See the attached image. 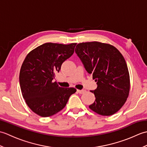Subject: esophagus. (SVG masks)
Listing matches in <instances>:
<instances>
[{
  "label": "esophagus",
  "instance_id": "obj_1",
  "mask_svg": "<svg viewBox=\"0 0 147 147\" xmlns=\"http://www.w3.org/2000/svg\"><path fill=\"white\" fill-rule=\"evenodd\" d=\"M77 91L79 93H81V94H83V93H84L86 92L85 90H78Z\"/></svg>",
  "mask_w": 147,
  "mask_h": 147
}]
</instances>
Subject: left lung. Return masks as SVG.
I'll return each mask as SVG.
<instances>
[{"instance_id": "obj_1", "label": "left lung", "mask_w": 147, "mask_h": 147, "mask_svg": "<svg viewBox=\"0 0 147 147\" xmlns=\"http://www.w3.org/2000/svg\"><path fill=\"white\" fill-rule=\"evenodd\" d=\"M75 52L97 84L96 89L90 91L95 100L89 108L105 116L116 113L130 90L129 71L123 55L113 45L98 42L78 43Z\"/></svg>"}]
</instances>
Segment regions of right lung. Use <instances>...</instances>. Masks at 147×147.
<instances>
[{
	"mask_svg": "<svg viewBox=\"0 0 147 147\" xmlns=\"http://www.w3.org/2000/svg\"><path fill=\"white\" fill-rule=\"evenodd\" d=\"M76 43L64 45L45 43L30 51L22 64L20 83L30 109L42 117H49L63 109L76 89L62 88L52 80L62 64L73 54Z\"/></svg>",
	"mask_w": 147,
	"mask_h": 147,
	"instance_id": "add662e5",
	"label": "right lung"
}]
</instances>
